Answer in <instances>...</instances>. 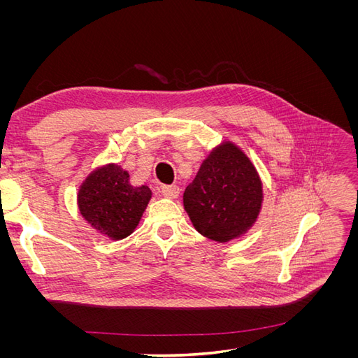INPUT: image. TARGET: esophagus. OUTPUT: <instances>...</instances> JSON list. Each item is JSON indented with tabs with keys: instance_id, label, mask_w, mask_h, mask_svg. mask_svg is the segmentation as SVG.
Masks as SVG:
<instances>
[{
	"instance_id": "obj_1",
	"label": "esophagus",
	"mask_w": 358,
	"mask_h": 358,
	"mask_svg": "<svg viewBox=\"0 0 358 358\" xmlns=\"http://www.w3.org/2000/svg\"><path fill=\"white\" fill-rule=\"evenodd\" d=\"M161 194L167 199H176L179 196V187L178 185H164V187H161Z\"/></svg>"
}]
</instances>
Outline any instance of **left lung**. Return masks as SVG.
Masks as SVG:
<instances>
[{
    "label": "left lung",
    "instance_id": "obj_1",
    "mask_svg": "<svg viewBox=\"0 0 358 358\" xmlns=\"http://www.w3.org/2000/svg\"><path fill=\"white\" fill-rule=\"evenodd\" d=\"M183 208L201 236L225 243L252 229L263 208V182L230 140L215 146L183 192Z\"/></svg>",
    "mask_w": 358,
    "mask_h": 358
}]
</instances>
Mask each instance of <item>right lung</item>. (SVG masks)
<instances>
[{
  "label": "right lung",
  "mask_w": 358,
  "mask_h": 358,
  "mask_svg": "<svg viewBox=\"0 0 358 358\" xmlns=\"http://www.w3.org/2000/svg\"><path fill=\"white\" fill-rule=\"evenodd\" d=\"M150 199L152 191L148 185H131L129 173L116 162H109L83 179L78 191V208L95 231L116 242L137 229Z\"/></svg>",
  "instance_id": "1"
}]
</instances>
